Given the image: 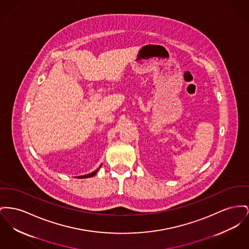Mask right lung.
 <instances>
[{
  "label": "right lung",
  "instance_id": "right-lung-1",
  "mask_svg": "<svg viewBox=\"0 0 249 249\" xmlns=\"http://www.w3.org/2000/svg\"><path fill=\"white\" fill-rule=\"evenodd\" d=\"M100 169V167L97 169V170H95L94 172H92V173H90V174H88V175H84V176H80V177H78L79 178H89V177H93V176L96 175V173L98 172V170Z\"/></svg>",
  "mask_w": 249,
  "mask_h": 249
}]
</instances>
